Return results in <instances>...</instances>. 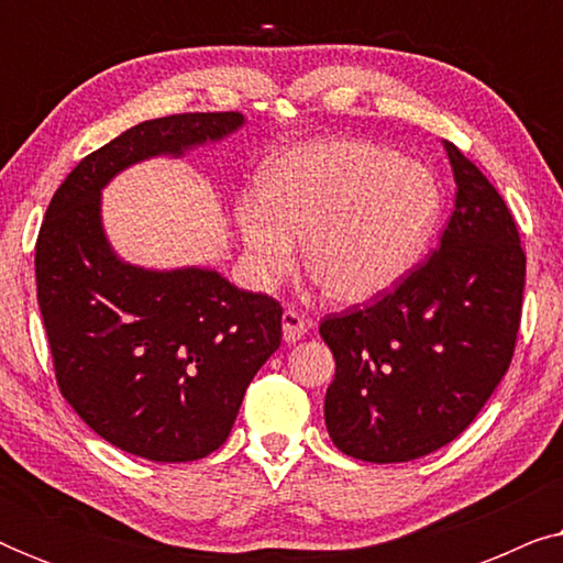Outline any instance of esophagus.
<instances>
[{
	"label": "esophagus",
	"mask_w": 563,
	"mask_h": 563,
	"mask_svg": "<svg viewBox=\"0 0 563 563\" xmlns=\"http://www.w3.org/2000/svg\"><path fill=\"white\" fill-rule=\"evenodd\" d=\"M307 330H310V322H307L299 312L287 310L282 314V333H284V341H287V343L302 341Z\"/></svg>",
	"instance_id": "34e87169"
}]
</instances>
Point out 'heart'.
<instances>
[{
  "label": "heart",
  "mask_w": 563,
  "mask_h": 563,
  "mask_svg": "<svg viewBox=\"0 0 563 563\" xmlns=\"http://www.w3.org/2000/svg\"><path fill=\"white\" fill-rule=\"evenodd\" d=\"M441 212L435 176L366 141H328L284 153L261 191L238 199L235 220L258 284L305 268L341 305L395 287L426 249Z\"/></svg>",
  "instance_id": "heart-1"
}]
</instances>
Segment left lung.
Returning <instances> with one entry per match:
<instances>
[{"label": "left lung", "mask_w": 563, "mask_h": 563, "mask_svg": "<svg viewBox=\"0 0 563 563\" xmlns=\"http://www.w3.org/2000/svg\"><path fill=\"white\" fill-rule=\"evenodd\" d=\"M456 205L441 245L374 305L328 314V433L345 456L399 464L464 433L503 382L520 328L526 253L505 199L443 141Z\"/></svg>", "instance_id": "8db88e82"}]
</instances>
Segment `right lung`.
Returning a JSON list of instances; mask_svg holds the SVG:
<instances>
[{"instance_id":"add662e5","label":"right lung","mask_w":563,"mask_h":563,"mask_svg":"<svg viewBox=\"0 0 563 563\" xmlns=\"http://www.w3.org/2000/svg\"><path fill=\"white\" fill-rule=\"evenodd\" d=\"M243 125L241 112H187L125 130L66 176L37 235V305L60 395L133 456L179 464L225 443L279 349L282 307L214 268L122 261L102 225V189L141 161L181 158Z\"/></svg>"}]
</instances>
